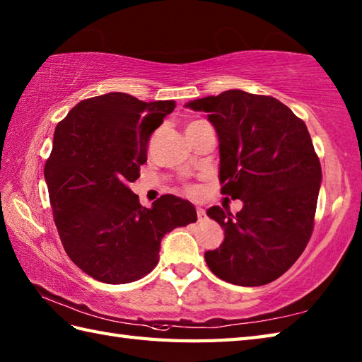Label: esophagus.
<instances>
[{"label":"esophagus","mask_w":362,"mask_h":362,"mask_svg":"<svg viewBox=\"0 0 362 362\" xmlns=\"http://www.w3.org/2000/svg\"><path fill=\"white\" fill-rule=\"evenodd\" d=\"M197 219L199 221H205L206 219V214H205V210L204 209H201V206H197Z\"/></svg>","instance_id":"esophagus-1"}]
</instances>
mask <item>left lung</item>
Instances as JSON below:
<instances>
[{"mask_svg":"<svg viewBox=\"0 0 362 362\" xmlns=\"http://www.w3.org/2000/svg\"><path fill=\"white\" fill-rule=\"evenodd\" d=\"M185 107L206 113L219 141L222 193L243 201L236 214L206 210L224 228L219 247L205 252L206 264L238 286L276 280L313 233L322 169L306 124L279 99L238 88Z\"/></svg>","mask_w":362,"mask_h":362,"instance_id":"left-lung-1","label":"left lung"}]
</instances>
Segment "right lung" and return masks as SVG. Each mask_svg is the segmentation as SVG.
<instances>
[{
    "label": "right lung",
    "instance_id": "1",
    "mask_svg": "<svg viewBox=\"0 0 362 362\" xmlns=\"http://www.w3.org/2000/svg\"><path fill=\"white\" fill-rule=\"evenodd\" d=\"M174 107L112 91L81 101L56 127L45 165L54 222L66 255L91 279H141L157 266L163 236L197 219L187 199L165 194L146 209L129 188Z\"/></svg>",
    "mask_w": 362,
    "mask_h": 362
}]
</instances>
